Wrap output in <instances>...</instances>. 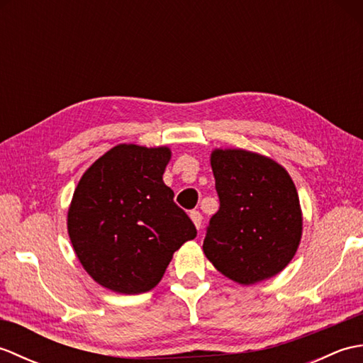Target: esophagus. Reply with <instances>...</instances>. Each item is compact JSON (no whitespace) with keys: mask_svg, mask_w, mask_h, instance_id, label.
Segmentation results:
<instances>
[{"mask_svg":"<svg viewBox=\"0 0 363 363\" xmlns=\"http://www.w3.org/2000/svg\"><path fill=\"white\" fill-rule=\"evenodd\" d=\"M190 218H191V221L195 223L196 229L199 230V228H201V225H203V215L199 213L198 211H191V212H190Z\"/></svg>","mask_w":363,"mask_h":363,"instance_id":"1","label":"esophagus"}]
</instances>
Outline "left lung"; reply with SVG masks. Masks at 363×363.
Listing matches in <instances>:
<instances>
[{
	"mask_svg": "<svg viewBox=\"0 0 363 363\" xmlns=\"http://www.w3.org/2000/svg\"><path fill=\"white\" fill-rule=\"evenodd\" d=\"M211 165L220 209L206 229V257L243 285L282 272L303 230L289 173L274 160L245 150H215Z\"/></svg>",
	"mask_w": 363,
	"mask_h": 363,
	"instance_id": "left-lung-1",
	"label": "left lung"
}]
</instances>
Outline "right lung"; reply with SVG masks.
<instances>
[{"label":"right lung","instance_id":"add662e5","mask_svg":"<svg viewBox=\"0 0 363 363\" xmlns=\"http://www.w3.org/2000/svg\"><path fill=\"white\" fill-rule=\"evenodd\" d=\"M165 146L118 145L91 165L68 209V235L82 267L103 287L137 295L156 287L182 243L196 237L162 181Z\"/></svg>","mask_w":363,"mask_h":363}]
</instances>
